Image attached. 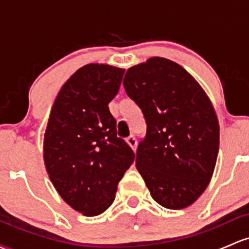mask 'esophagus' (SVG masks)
I'll list each match as a JSON object with an SVG mask.
<instances>
[{
  "label": "esophagus",
  "instance_id": "obj_1",
  "mask_svg": "<svg viewBox=\"0 0 249 249\" xmlns=\"http://www.w3.org/2000/svg\"><path fill=\"white\" fill-rule=\"evenodd\" d=\"M126 142L127 144L131 146L133 150H136V148H137V140H136L135 136H130V137H127Z\"/></svg>",
  "mask_w": 249,
  "mask_h": 249
}]
</instances>
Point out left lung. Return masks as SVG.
I'll list each match as a JSON object with an SVG mask.
<instances>
[{
  "mask_svg": "<svg viewBox=\"0 0 249 249\" xmlns=\"http://www.w3.org/2000/svg\"><path fill=\"white\" fill-rule=\"evenodd\" d=\"M123 85L146 124L137 171L160 205L187 208L208 187L216 166L219 125L213 104L184 68L162 57L130 68Z\"/></svg>",
  "mask_w": 249,
  "mask_h": 249,
  "instance_id": "1",
  "label": "left lung"
}]
</instances>
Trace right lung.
<instances>
[{
  "label": "right lung",
  "mask_w": 249,
  "mask_h": 249,
  "mask_svg": "<svg viewBox=\"0 0 249 249\" xmlns=\"http://www.w3.org/2000/svg\"><path fill=\"white\" fill-rule=\"evenodd\" d=\"M124 71L107 64L80 68L59 90L49 117L46 171L63 200L85 216L111 206L118 182L135 160L130 145L117 136L108 108Z\"/></svg>",
  "instance_id": "add662e5"
}]
</instances>
